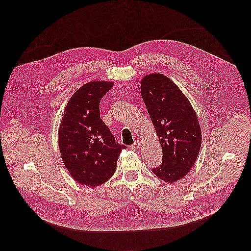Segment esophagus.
I'll use <instances>...</instances> for the list:
<instances>
[{
	"label": "esophagus",
	"instance_id": "34e87169",
	"mask_svg": "<svg viewBox=\"0 0 251 251\" xmlns=\"http://www.w3.org/2000/svg\"><path fill=\"white\" fill-rule=\"evenodd\" d=\"M141 141H139V140H137V141H135L134 143L132 144L131 146H130V149L131 150H133V151H136V150H138V149H140L141 148Z\"/></svg>",
	"mask_w": 251,
	"mask_h": 251
}]
</instances>
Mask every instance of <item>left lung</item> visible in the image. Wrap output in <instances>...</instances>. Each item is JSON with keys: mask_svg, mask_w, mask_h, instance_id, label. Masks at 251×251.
<instances>
[{"mask_svg": "<svg viewBox=\"0 0 251 251\" xmlns=\"http://www.w3.org/2000/svg\"><path fill=\"white\" fill-rule=\"evenodd\" d=\"M141 96L162 148V163L153 174L172 183L187 175L202 143L197 115L179 87L161 73L141 80Z\"/></svg>", "mask_w": 251, "mask_h": 251, "instance_id": "obj_1", "label": "left lung"}]
</instances>
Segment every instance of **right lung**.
<instances>
[{"mask_svg": "<svg viewBox=\"0 0 251 251\" xmlns=\"http://www.w3.org/2000/svg\"><path fill=\"white\" fill-rule=\"evenodd\" d=\"M109 81H91L70 99L59 127V149L65 166L78 183L99 186L117 168L122 150L100 118V102L113 87Z\"/></svg>", "mask_w": 251, "mask_h": 251, "instance_id": "add662e5", "label": "right lung"}]
</instances>
